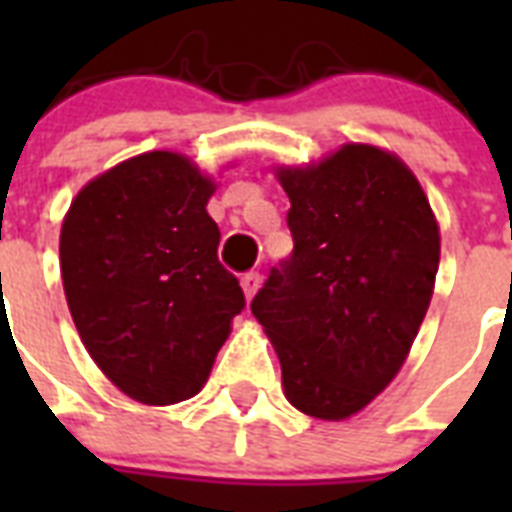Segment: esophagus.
<instances>
[{
	"label": "esophagus",
	"instance_id": "esophagus-1",
	"mask_svg": "<svg viewBox=\"0 0 512 512\" xmlns=\"http://www.w3.org/2000/svg\"><path fill=\"white\" fill-rule=\"evenodd\" d=\"M241 289H244L247 300H252L257 289H260V273H257V271L244 273V276H241Z\"/></svg>",
	"mask_w": 512,
	"mask_h": 512
}]
</instances>
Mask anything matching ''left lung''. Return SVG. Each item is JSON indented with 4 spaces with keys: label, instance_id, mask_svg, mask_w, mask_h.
<instances>
[{
    "label": "left lung",
    "instance_id": "1",
    "mask_svg": "<svg viewBox=\"0 0 512 512\" xmlns=\"http://www.w3.org/2000/svg\"><path fill=\"white\" fill-rule=\"evenodd\" d=\"M279 180L295 249L271 268L252 313L279 353L289 401L345 420L396 377L428 313L436 217L417 177L372 146H342Z\"/></svg>",
    "mask_w": 512,
    "mask_h": 512
}]
</instances>
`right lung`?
Instances as JSON below:
<instances>
[{
    "label": "right lung",
    "instance_id": "1",
    "mask_svg": "<svg viewBox=\"0 0 512 512\" xmlns=\"http://www.w3.org/2000/svg\"><path fill=\"white\" fill-rule=\"evenodd\" d=\"M212 180L151 151L84 185L60 231V273L84 348L140 404H177L207 382L244 311L217 260Z\"/></svg>",
    "mask_w": 512,
    "mask_h": 512
}]
</instances>
